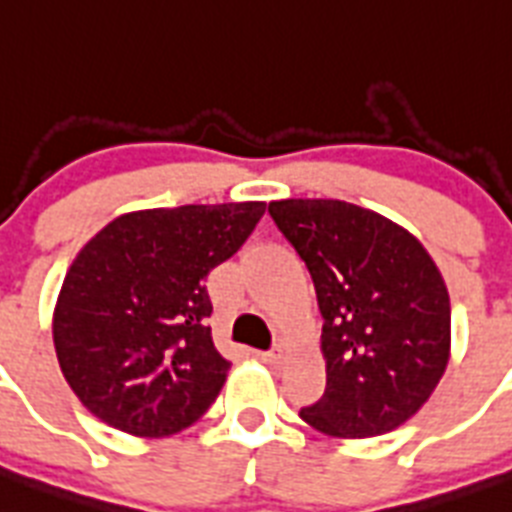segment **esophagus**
Returning a JSON list of instances; mask_svg holds the SVG:
<instances>
[{"instance_id": "34e87169", "label": "esophagus", "mask_w": 512, "mask_h": 512, "mask_svg": "<svg viewBox=\"0 0 512 512\" xmlns=\"http://www.w3.org/2000/svg\"><path fill=\"white\" fill-rule=\"evenodd\" d=\"M255 358L268 366H278L281 363V353H273V350H255Z\"/></svg>"}]
</instances>
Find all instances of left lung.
I'll return each instance as SVG.
<instances>
[{
    "instance_id": "left-lung-1",
    "label": "left lung",
    "mask_w": 512,
    "mask_h": 512,
    "mask_svg": "<svg viewBox=\"0 0 512 512\" xmlns=\"http://www.w3.org/2000/svg\"><path fill=\"white\" fill-rule=\"evenodd\" d=\"M306 262L319 311L327 389L301 420L335 438H371L410 420L441 381L451 301L433 257L394 221L322 198L268 206Z\"/></svg>"
}]
</instances>
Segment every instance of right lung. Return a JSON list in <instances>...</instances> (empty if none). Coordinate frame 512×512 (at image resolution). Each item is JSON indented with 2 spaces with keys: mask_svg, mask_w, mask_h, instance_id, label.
Wrapping results in <instances>:
<instances>
[{
  "mask_svg": "<svg viewBox=\"0 0 512 512\" xmlns=\"http://www.w3.org/2000/svg\"><path fill=\"white\" fill-rule=\"evenodd\" d=\"M265 203L118 216L71 262L53 311L66 384L110 428L164 438L219 397L231 363L213 348L206 278L247 242Z\"/></svg>",
  "mask_w": 512,
  "mask_h": 512,
  "instance_id": "obj_1",
  "label": "right lung"
}]
</instances>
